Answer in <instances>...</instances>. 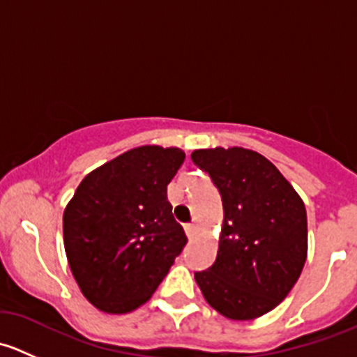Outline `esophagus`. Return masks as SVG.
Here are the masks:
<instances>
[{"instance_id":"obj_1","label":"esophagus","mask_w":357,"mask_h":357,"mask_svg":"<svg viewBox=\"0 0 357 357\" xmlns=\"http://www.w3.org/2000/svg\"><path fill=\"white\" fill-rule=\"evenodd\" d=\"M195 229H197L195 225H186V226H185L186 236H188V238H192V236L195 235Z\"/></svg>"}]
</instances>
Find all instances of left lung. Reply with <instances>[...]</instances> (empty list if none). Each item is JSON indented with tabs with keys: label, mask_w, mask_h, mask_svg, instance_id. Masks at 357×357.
Returning a JSON list of instances; mask_svg holds the SVG:
<instances>
[{
	"label": "left lung",
	"mask_w": 357,
	"mask_h": 357,
	"mask_svg": "<svg viewBox=\"0 0 357 357\" xmlns=\"http://www.w3.org/2000/svg\"><path fill=\"white\" fill-rule=\"evenodd\" d=\"M192 160L222 199L215 262L195 273L211 307L233 321L273 311L297 283L307 259V214L273 162L254 150L200 149Z\"/></svg>",
	"instance_id": "left-lung-1"
}]
</instances>
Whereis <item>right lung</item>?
Segmentation results:
<instances>
[{
  "label": "right lung",
  "mask_w": 357,
  "mask_h": 357,
  "mask_svg": "<svg viewBox=\"0 0 357 357\" xmlns=\"http://www.w3.org/2000/svg\"><path fill=\"white\" fill-rule=\"evenodd\" d=\"M183 162L176 146L131 149L89 172L67 204L68 266L100 311L128 314L150 301L188 242L167 200Z\"/></svg>",
  "instance_id": "right-lung-1"
}]
</instances>
